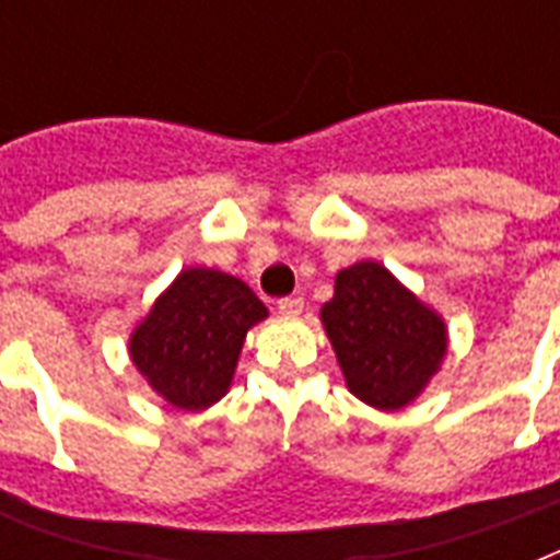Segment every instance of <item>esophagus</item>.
Segmentation results:
<instances>
[{
  "instance_id": "esophagus-1",
  "label": "esophagus",
  "mask_w": 560,
  "mask_h": 560,
  "mask_svg": "<svg viewBox=\"0 0 560 560\" xmlns=\"http://www.w3.org/2000/svg\"><path fill=\"white\" fill-rule=\"evenodd\" d=\"M305 311V299L302 296H288L279 302V314L281 316H299Z\"/></svg>"
}]
</instances>
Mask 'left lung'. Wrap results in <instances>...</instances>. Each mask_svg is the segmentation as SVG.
<instances>
[{"mask_svg": "<svg viewBox=\"0 0 560 560\" xmlns=\"http://www.w3.org/2000/svg\"><path fill=\"white\" fill-rule=\"evenodd\" d=\"M319 319L349 392L381 412L409 407L447 354L442 314L377 261L337 272Z\"/></svg>", "mask_w": 560, "mask_h": 560, "instance_id": "8db88e82", "label": "left lung"}]
</instances>
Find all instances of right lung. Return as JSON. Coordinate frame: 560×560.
Segmentation results:
<instances>
[{
    "label": "right lung",
    "instance_id": "add662e5",
    "mask_svg": "<svg viewBox=\"0 0 560 560\" xmlns=\"http://www.w3.org/2000/svg\"><path fill=\"white\" fill-rule=\"evenodd\" d=\"M261 319L267 307L244 281L186 267L139 319L127 351L162 400L200 412L229 392L246 331Z\"/></svg>",
    "mask_w": 560,
    "mask_h": 560
}]
</instances>
